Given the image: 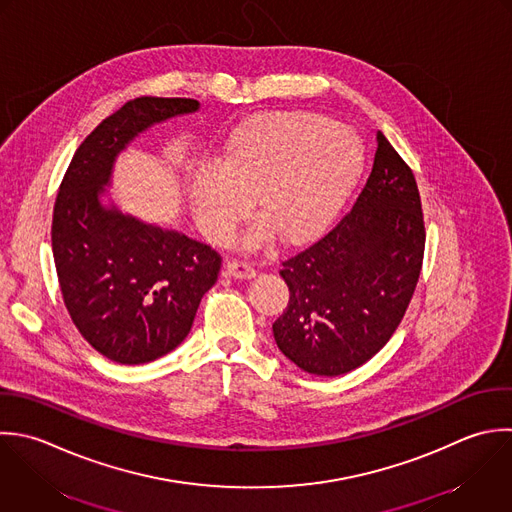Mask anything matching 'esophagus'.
I'll return each mask as SVG.
<instances>
[{
  "label": "esophagus",
  "instance_id": "obj_1",
  "mask_svg": "<svg viewBox=\"0 0 512 512\" xmlns=\"http://www.w3.org/2000/svg\"><path fill=\"white\" fill-rule=\"evenodd\" d=\"M225 273L229 277H235V279H251L255 277V267L247 261H239V259H229L225 263Z\"/></svg>",
  "mask_w": 512,
  "mask_h": 512
}]
</instances>
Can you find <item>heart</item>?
I'll return each instance as SVG.
<instances>
[{
  "label": "heart",
  "instance_id": "1",
  "mask_svg": "<svg viewBox=\"0 0 512 512\" xmlns=\"http://www.w3.org/2000/svg\"><path fill=\"white\" fill-rule=\"evenodd\" d=\"M361 167L363 145L351 129L319 113H265L235 129L219 167L193 177L195 215L209 239L227 241L253 195L261 217L245 245L261 247L275 233L299 243L335 219Z\"/></svg>",
  "mask_w": 512,
  "mask_h": 512
}]
</instances>
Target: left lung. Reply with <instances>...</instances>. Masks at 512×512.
<instances>
[{"instance_id":"left-lung-1","label":"left lung","mask_w":512,"mask_h":512,"mask_svg":"<svg viewBox=\"0 0 512 512\" xmlns=\"http://www.w3.org/2000/svg\"><path fill=\"white\" fill-rule=\"evenodd\" d=\"M425 239L415 175L379 131L373 169L353 209L281 263L289 287V303L273 323L281 353L319 377L367 363L413 299Z\"/></svg>"}]
</instances>
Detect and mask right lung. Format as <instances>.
I'll list each match as a JSON object with an SVG mask.
<instances>
[{"mask_svg": "<svg viewBox=\"0 0 512 512\" xmlns=\"http://www.w3.org/2000/svg\"><path fill=\"white\" fill-rule=\"evenodd\" d=\"M197 109L185 97L127 101L83 139L59 185L51 249L63 303L81 337L113 363L173 351L221 271L209 245L99 203L117 153L137 133Z\"/></svg>", "mask_w": 512, "mask_h": 512, "instance_id": "right-lung-1", "label": "right lung"}]
</instances>
